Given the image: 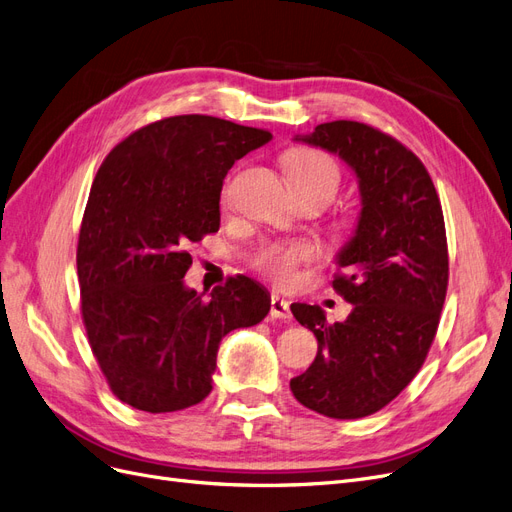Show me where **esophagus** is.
<instances>
[{"mask_svg":"<svg viewBox=\"0 0 512 512\" xmlns=\"http://www.w3.org/2000/svg\"><path fill=\"white\" fill-rule=\"evenodd\" d=\"M270 316L278 318V320H291V308H289V301L280 295H272L270 301Z\"/></svg>","mask_w":512,"mask_h":512,"instance_id":"1","label":"esophagus"}]
</instances>
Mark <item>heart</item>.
I'll list each match as a JSON object with an SVG mask.
<instances>
[{"mask_svg": "<svg viewBox=\"0 0 512 512\" xmlns=\"http://www.w3.org/2000/svg\"><path fill=\"white\" fill-rule=\"evenodd\" d=\"M285 166L297 196L320 194L327 202L337 194L342 173L337 162L320 149L297 147L285 156ZM227 200V192H223ZM318 257V246L310 240H272L261 244L253 255V268L266 274L278 285L293 282L297 268L312 263Z\"/></svg>", "mask_w": 512, "mask_h": 512, "instance_id": "heart-1", "label": "heart"}]
</instances>
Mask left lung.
<instances>
[{"label":"left lung","instance_id":"8db88e82","mask_svg":"<svg viewBox=\"0 0 512 512\" xmlns=\"http://www.w3.org/2000/svg\"><path fill=\"white\" fill-rule=\"evenodd\" d=\"M295 141L342 158L363 208L335 259L333 289L352 304L350 316L331 325L318 306H291L318 339L291 390L327 418H365L407 388L437 335L449 280L441 200L420 158L373 126L335 120Z\"/></svg>","mask_w":512,"mask_h":512}]
</instances>
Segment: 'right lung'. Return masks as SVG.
<instances>
[{
    "label": "right lung",
    "instance_id": "add662e5",
    "mask_svg": "<svg viewBox=\"0 0 512 512\" xmlns=\"http://www.w3.org/2000/svg\"><path fill=\"white\" fill-rule=\"evenodd\" d=\"M272 139L213 116H173L132 132L92 181L78 240L82 320L111 392L168 413L213 390L221 339L261 323L270 293L236 276L211 297L187 289L189 244L219 230L227 170Z\"/></svg>",
    "mask_w": 512,
    "mask_h": 512
}]
</instances>
